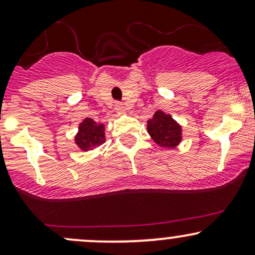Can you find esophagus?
Masks as SVG:
<instances>
[{"mask_svg": "<svg viewBox=\"0 0 255 255\" xmlns=\"http://www.w3.org/2000/svg\"><path fill=\"white\" fill-rule=\"evenodd\" d=\"M115 110L118 111V113H120V114H124V113H126V108H125V105H124V104H121V103H116V104H115Z\"/></svg>", "mask_w": 255, "mask_h": 255, "instance_id": "esophagus-1", "label": "esophagus"}]
</instances>
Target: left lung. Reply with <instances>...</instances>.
Segmentation results:
<instances>
[{
  "mask_svg": "<svg viewBox=\"0 0 255 255\" xmlns=\"http://www.w3.org/2000/svg\"><path fill=\"white\" fill-rule=\"evenodd\" d=\"M146 129L154 144L160 147L175 148L182 142V126L162 109L154 111Z\"/></svg>",
  "mask_w": 255,
  "mask_h": 255,
  "instance_id": "1",
  "label": "left lung"
}]
</instances>
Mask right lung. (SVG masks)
<instances>
[{"label":"right lung","mask_w":255,"mask_h":255,"mask_svg":"<svg viewBox=\"0 0 255 255\" xmlns=\"http://www.w3.org/2000/svg\"><path fill=\"white\" fill-rule=\"evenodd\" d=\"M105 141V126L97 124L92 119L85 118L78 126L74 136L75 145L81 151H91L101 146Z\"/></svg>","instance_id":"obj_1"}]
</instances>
